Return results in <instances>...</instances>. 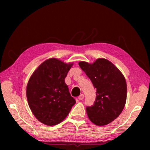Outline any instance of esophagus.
<instances>
[{
    "mask_svg": "<svg viewBox=\"0 0 150 150\" xmlns=\"http://www.w3.org/2000/svg\"><path fill=\"white\" fill-rule=\"evenodd\" d=\"M84 95H83V94H81V95H79V97H78V98L79 100H83L84 99Z\"/></svg>",
    "mask_w": 150,
    "mask_h": 150,
    "instance_id": "1",
    "label": "esophagus"
}]
</instances>
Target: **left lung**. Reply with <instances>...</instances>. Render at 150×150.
<instances>
[{
  "mask_svg": "<svg viewBox=\"0 0 150 150\" xmlns=\"http://www.w3.org/2000/svg\"><path fill=\"white\" fill-rule=\"evenodd\" d=\"M79 65L97 89L94 104L86 107L89 119L95 125H107L119 116L125 106V78L112 62L105 59H98L92 64L81 61Z\"/></svg>",
  "mask_w": 150,
  "mask_h": 150,
  "instance_id": "left-lung-1",
  "label": "left lung"
}]
</instances>
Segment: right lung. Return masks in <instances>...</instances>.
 Instances as JSON below:
<instances>
[{
    "instance_id": "add662e5",
    "label": "right lung",
    "mask_w": 150,
    "mask_h": 150,
    "mask_svg": "<svg viewBox=\"0 0 150 150\" xmlns=\"http://www.w3.org/2000/svg\"><path fill=\"white\" fill-rule=\"evenodd\" d=\"M72 66L73 63L49 59L38 67L28 82V104L34 116L46 125L61 122L76 103L64 81Z\"/></svg>"
}]
</instances>
